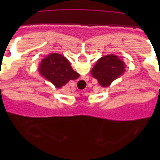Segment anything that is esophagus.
Returning a JSON list of instances; mask_svg holds the SVG:
<instances>
[{"instance_id": "obj_1", "label": "esophagus", "mask_w": 160, "mask_h": 160, "mask_svg": "<svg viewBox=\"0 0 160 160\" xmlns=\"http://www.w3.org/2000/svg\"><path fill=\"white\" fill-rule=\"evenodd\" d=\"M85 82V79H84V78H81L80 79V81H79V82Z\"/></svg>"}]
</instances>
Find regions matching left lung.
I'll list each match as a JSON object with an SVG mask.
<instances>
[{
    "mask_svg": "<svg viewBox=\"0 0 160 160\" xmlns=\"http://www.w3.org/2000/svg\"><path fill=\"white\" fill-rule=\"evenodd\" d=\"M125 63L118 56L108 54L100 58L91 70V74L102 87H107L125 73Z\"/></svg>",
    "mask_w": 160,
    "mask_h": 160,
    "instance_id": "left-lung-1",
    "label": "left lung"
}]
</instances>
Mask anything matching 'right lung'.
<instances>
[{
    "instance_id": "1",
    "label": "right lung",
    "mask_w": 160,
    "mask_h": 160,
    "mask_svg": "<svg viewBox=\"0 0 160 160\" xmlns=\"http://www.w3.org/2000/svg\"><path fill=\"white\" fill-rule=\"evenodd\" d=\"M38 71L57 88L62 87L70 80H75L79 77L78 73L72 69L67 58L58 53H50L44 58Z\"/></svg>"
}]
</instances>
